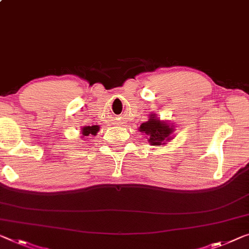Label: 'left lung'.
Listing matches in <instances>:
<instances>
[{"label": "left lung", "instance_id": "left-lung-1", "mask_svg": "<svg viewBox=\"0 0 249 249\" xmlns=\"http://www.w3.org/2000/svg\"><path fill=\"white\" fill-rule=\"evenodd\" d=\"M152 116L154 117L152 118ZM140 131L145 132L146 135H150V140L148 141H150L152 145H162L163 141L168 138L169 135L173 132L172 127H170L166 123H162V122L158 121L154 117V115H151L150 121H147L146 123H143L140 126Z\"/></svg>", "mask_w": 249, "mask_h": 249}]
</instances>
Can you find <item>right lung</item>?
I'll return each instance as SVG.
<instances>
[{
	"label": "right lung",
	"instance_id": "add662e5",
	"mask_svg": "<svg viewBox=\"0 0 249 249\" xmlns=\"http://www.w3.org/2000/svg\"><path fill=\"white\" fill-rule=\"evenodd\" d=\"M98 131H99V126H97V125L84 126L83 132H81V133H83L84 136H89V135H96V134H97Z\"/></svg>",
	"mask_w": 249,
	"mask_h": 249
}]
</instances>
